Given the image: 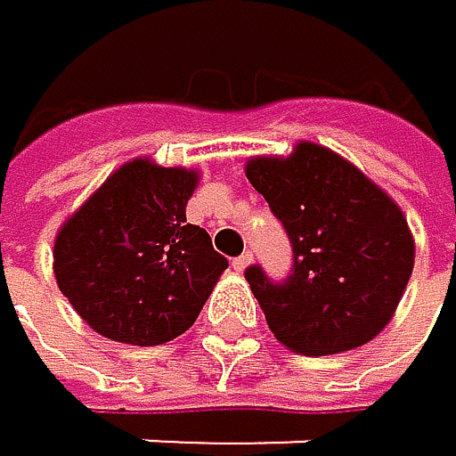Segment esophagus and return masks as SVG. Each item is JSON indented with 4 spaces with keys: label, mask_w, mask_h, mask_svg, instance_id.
<instances>
[{
    "label": "esophagus",
    "mask_w": 456,
    "mask_h": 456,
    "mask_svg": "<svg viewBox=\"0 0 456 456\" xmlns=\"http://www.w3.org/2000/svg\"><path fill=\"white\" fill-rule=\"evenodd\" d=\"M251 262H254V254H251V251H243L240 256L232 259V268H235V271H246V268L251 265Z\"/></svg>",
    "instance_id": "esophagus-1"
}]
</instances>
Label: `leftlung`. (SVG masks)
<instances>
[{
	"label": "left lung",
	"mask_w": 456,
	"mask_h": 456,
	"mask_svg": "<svg viewBox=\"0 0 456 456\" xmlns=\"http://www.w3.org/2000/svg\"><path fill=\"white\" fill-rule=\"evenodd\" d=\"M248 183L265 197L292 246L289 276L259 265L246 281L273 337L295 353L330 355L375 339L413 273L402 210L342 155L297 144L289 159H254Z\"/></svg>",
	"instance_id": "obj_1"
}]
</instances>
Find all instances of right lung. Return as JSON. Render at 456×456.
<instances>
[{"label": "right lung", "instance_id": "obj_1", "mask_svg": "<svg viewBox=\"0 0 456 456\" xmlns=\"http://www.w3.org/2000/svg\"><path fill=\"white\" fill-rule=\"evenodd\" d=\"M197 172L150 161L119 167L60 230L54 276L98 334L164 345L194 325L226 256L185 221Z\"/></svg>", "mask_w": 456, "mask_h": 456}]
</instances>
